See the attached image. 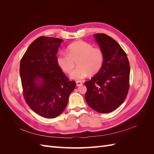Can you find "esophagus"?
I'll return each instance as SVG.
<instances>
[{
  "mask_svg": "<svg viewBox=\"0 0 154 154\" xmlns=\"http://www.w3.org/2000/svg\"><path fill=\"white\" fill-rule=\"evenodd\" d=\"M76 85L78 86V87H79V86H81L83 83H82V82H81V81H77L76 82Z\"/></svg>",
  "mask_w": 154,
  "mask_h": 154,
  "instance_id": "esophagus-1",
  "label": "esophagus"
}]
</instances>
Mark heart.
Instances as JSON below:
<instances>
[{"mask_svg":"<svg viewBox=\"0 0 154 154\" xmlns=\"http://www.w3.org/2000/svg\"><path fill=\"white\" fill-rule=\"evenodd\" d=\"M103 61V51L83 41L69 45L67 53H60L57 58L58 66L67 74L72 72L77 62L78 68L71 74V78L75 80H82L89 74L93 75L98 72Z\"/></svg>","mask_w":154,"mask_h":154,"instance_id":"1","label":"heart"}]
</instances>
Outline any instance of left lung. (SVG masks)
<instances>
[{"label":"left lung","instance_id":"8db88e82","mask_svg":"<svg viewBox=\"0 0 154 154\" xmlns=\"http://www.w3.org/2000/svg\"><path fill=\"white\" fill-rule=\"evenodd\" d=\"M103 51L102 67L90 81L84 83L87 91L85 101L100 113H109L122 105L129 89L130 63L125 51L110 36L103 33L93 35Z\"/></svg>","mask_w":154,"mask_h":154}]
</instances>
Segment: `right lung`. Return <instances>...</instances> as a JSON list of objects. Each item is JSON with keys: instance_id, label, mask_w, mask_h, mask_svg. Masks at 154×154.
<instances>
[{"instance_id": "obj_1", "label": "right lung", "mask_w": 154, "mask_h": 154, "mask_svg": "<svg viewBox=\"0 0 154 154\" xmlns=\"http://www.w3.org/2000/svg\"><path fill=\"white\" fill-rule=\"evenodd\" d=\"M63 42L53 37H38L27 48L20 64L26 103L45 118H54L63 112L76 85L69 81L57 62Z\"/></svg>"}]
</instances>
